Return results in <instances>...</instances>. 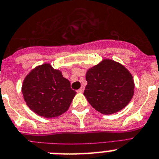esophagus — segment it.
Masks as SVG:
<instances>
[{
  "label": "esophagus",
  "mask_w": 159,
  "mask_h": 159,
  "mask_svg": "<svg viewBox=\"0 0 159 159\" xmlns=\"http://www.w3.org/2000/svg\"><path fill=\"white\" fill-rule=\"evenodd\" d=\"M84 90H85V87H84V86H82V87L80 88L79 90H77V92H79V93H82V92L84 91Z\"/></svg>",
  "instance_id": "34e87169"
}]
</instances>
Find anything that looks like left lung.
<instances>
[{"label": "left lung", "mask_w": 159, "mask_h": 159, "mask_svg": "<svg viewBox=\"0 0 159 159\" xmlns=\"http://www.w3.org/2000/svg\"><path fill=\"white\" fill-rule=\"evenodd\" d=\"M87 85L84 95L96 111L111 115L124 109L131 101L135 84L131 73L120 63L102 59L86 71Z\"/></svg>", "instance_id": "left-lung-1"}]
</instances>
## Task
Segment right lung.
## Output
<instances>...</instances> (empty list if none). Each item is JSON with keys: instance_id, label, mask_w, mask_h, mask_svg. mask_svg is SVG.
<instances>
[{"instance_id": "1", "label": "right lung", "mask_w": 159, "mask_h": 159, "mask_svg": "<svg viewBox=\"0 0 159 159\" xmlns=\"http://www.w3.org/2000/svg\"><path fill=\"white\" fill-rule=\"evenodd\" d=\"M22 92L29 108L45 118H54L67 111L76 95L69 80L49 63L30 70L24 78Z\"/></svg>"}]
</instances>
